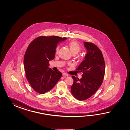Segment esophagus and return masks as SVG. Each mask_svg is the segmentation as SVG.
<instances>
[{
  "instance_id": "esophagus-1",
  "label": "esophagus",
  "mask_w": 130,
  "mask_h": 130,
  "mask_svg": "<svg viewBox=\"0 0 130 130\" xmlns=\"http://www.w3.org/2000/svg\"><path fill=\"white\" fill-rule=\"evenodd\" d=\"M63 75L64 76H66V77H68V74H67L66 73H65V72H64V73H63Z\"/></svg>"
}]
</instances>
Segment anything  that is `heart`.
<instances>
[{"label": "heart", "mask_w": 130, "mask_h": 130, "mask_svg": "<svg viewBox=\"0 0 130 130\" xmlns=\"http://www.w3.org/2000/svg\"><path fill=\"white\" fill-rule=\"evenodd\" d=\"M69 46L72 54L74 55L77 54L79 52H80V51L81 50V47L80 46V45L78 44L77 42L74 41L70 42L69 43ZM59 49V46H57L56 48V53H58Z\"/></svg>", "instance_id": "heart-1"}]
</instances>
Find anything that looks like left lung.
Wrapping results in <instances>:
<instances>
[{
	"mask_svg": "<svg viewBox=\"0 0 130 130\" xmlns=\"http://www.w3.org/2000/svg\"><path fill=\"white\" fill-rule=\"evenodd\" d=\"M87 53L76 71L83 72L79 79L72 76L74 82L71 92L78 100H87L97 91L102 84L105 73V63L100 49L92 43H84Z\"/></svg>",
	"mask_w": 130,
	"mask_h": 130,
	"instance_id": "8db88e82",
	"label": "left lung"
}]
</instances>
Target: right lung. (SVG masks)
Returning a JSON list of instances; mask_svg holds the SVG:
<instances>
[{
    "mask_svg": "<svg viewBox=\"0 0 130 130\" xmlns=\"http://www.w3.org/2000/svg\"><path fill=\"white\" fill-rule=\"evenodd\" d=\"M66 38L40 36L34 39L25 52L24 64L26 79L34 90L44 94L53 88L62 74L49 68L54 58L57 44Z\"/></svg>",
    "mask_w": 130,
    "mask_h": 130,
    "instance_id": "add662e5",
    "label": "right lung"
}]
</instances>
